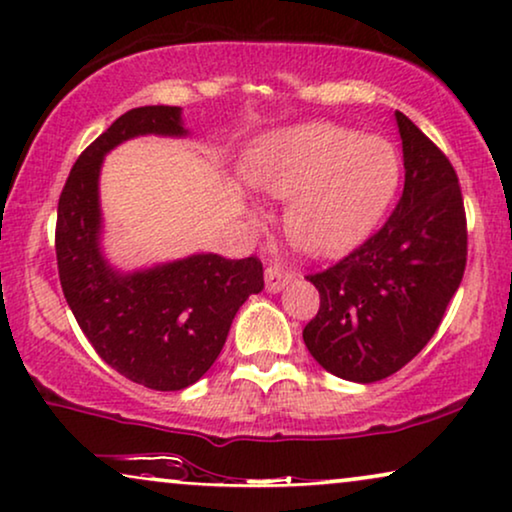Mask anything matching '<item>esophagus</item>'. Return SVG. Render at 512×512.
<instances>
[{
	"instance_id": "1",
	"label": "esophagus",
	"mask_w": 512,
	"mask_h": 512,
	"mask_svg": "<svg viewBox=\"0 0 512 512\" xmlns=\"http://www.w3.org/2000/svg\"><path fill=\"white\" fill-rule=\"evenodd\" d=\"M291 279H293V275L284 268V265L272 263V265H268V268H265V289H268L270 293L282 291L284 286L291 282Z\"/></svg>"
}]
</instances>
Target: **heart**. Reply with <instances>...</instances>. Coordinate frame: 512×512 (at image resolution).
Returning <instances> with one entry per match:
<instances>
[{
	"instance_id": "obj_1",
	"label": "heart",
	"mask_w": 512,
	"mask_h": 512,
	"mask_svg": "<svg viewBox=\"0 0 512 512\" xmlns=\"http://www.w3.org/2000/svg\"><path fill=\"white\" fill-rule=\"evenodd\" d=\"M401 160L387 139L331 123H303L258 139L244 181L291 198L286 230L300 247L335 256L366 240L394 198Z\"/></svg>"
}]
</instances>
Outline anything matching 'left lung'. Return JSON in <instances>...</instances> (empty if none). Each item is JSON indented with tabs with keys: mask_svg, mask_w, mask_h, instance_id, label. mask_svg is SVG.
I'll return each mask as SVG.
<instances>
[{
	"mask_svg": "<svg viewBox=\"0 0 512 512\" xmlns=\"http://www.w3.org/2000/svg\"><path fill=\"white\" fill-rule=\"evenodd\" d=\"M405 186L387 223L328 270L307 275L321 305L303 340L321 368L349 382L394 375L426 347L466 270L468 233L457 172L396 111Z\"/></svg>",
	"mask_w": 512,
	"mask_h": 512,
	"instance_id": "obj_1",
	"label": "left lung"
}]
</instances>
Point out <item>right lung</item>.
<instances>
[{
	"label": "right lung",
	"mask_w": 512,
	"mask_h": 512,
	"mask_svg": "<svg viewBox=\"0 0 512 512\" xmlns=\"http://www.w3.org/2000/svg\"><path fill=\"white\" fill-rule=\"evenodd\" d=\"M179 107H139L116 118L76 160L58 202L55 256L67 305L104 363L156 391L191 387L212 368L230 324L263 291L256 256L195 254L149 270L118 272L100 251V167L139 135L184 137Z\"/></svg>",
	"instance_id": "right-lung-1"
}]
</instances>
